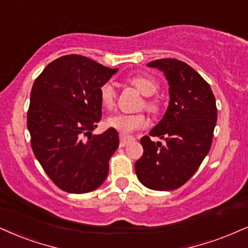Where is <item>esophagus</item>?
<instances>
[{
  "instance_id": "34e87169",
  "label": "esophagus",
  "mask_w": 248,
  "mask_h": 248,
  "mask_svg": "<svg viewBox=\"0 0 248 248\" xmlns=\"http://www.w3.org/2000/svg\"><path fill=\"white\" fill-rule=\"evenodd\" d=\"M119 140H121V147H125V146L127 145V143L132 141L134 140L133 137H130V136H126V134H119Z\"/></svg>"
}]
</instances>
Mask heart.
Returning <instances> with one entry per match:
<instances>
[{
	"mask_svg": "<svg viewBox=\"0 0 248 248\" xmlns=\"http://www.w3.org/2000/svg\"><path fill=\"white\" fill-rule=\"evenodd\" d=\"M127 82L138 90L142 95H145L143 100V107L147 111L152 114H157L160 110V103L156 99L152 97L154 93L158 90L157 82L147 76H133L127 78ZM99 95L101 105L107 109H111L116 101V90L115 86L110 81L103 82L100 86ZM107 125L122 134H127L136 130H140L146 127L147 125V118L146 116L139 112V114H115L107 118Z\"/></svg>",
	"mask_w": 248,
	"mask_h": 248,
	"instance_id": "1",
	"label": "heart"
}]
</instances>
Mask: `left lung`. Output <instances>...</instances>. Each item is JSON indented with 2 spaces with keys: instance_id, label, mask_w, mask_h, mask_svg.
Masks as SVG:
<instances>
[{
  "instance_id": "left-lung-1",
  "label": "left lung",
  "mask_w": 248,
  "mask_h": 248,
  "mask_svg": "<svg viewBox=\"0 0 248 248\" xmlns=\"http://www.w3.org/2000/svg\"><path fill=\"white\" fill-rule=\"evenodd\" d=\"M147 65L164 73L169 82L170 102L160 123L140 140L143 154L134 168L146 187L171 191L184 185L208 154L217 108L209 84L188 64L161 59ZM151 136L166 142H153Z\"/></svg>"
}]
</instances>
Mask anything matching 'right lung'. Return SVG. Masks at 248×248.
Listing matches in <instances>:
<instances>
[{
    "instance_id": "add662e5",
    "label": "right lung",
    "mask_w": 248,
    "mask_h": 248,
    "mask_svg": "<svg viewBox=\"0 0 248 248\" xmlns=\"http://www.w3.org/2000/svg\"><path fill=\"white\" fill-rule=\"evenodd\" d=\"M117 69L80 55H66L46 66L33 84L27 129L36 160L57 187L87 193L105 182L119 145L108 129L92 134L102 116L99 90Z\"/></svg>"
}]
</instances>
